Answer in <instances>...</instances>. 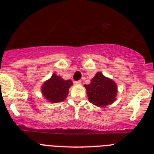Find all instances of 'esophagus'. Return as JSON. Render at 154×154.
Wrapping results in <instances>:
<instances>
[{
    "label": "esophagus",
    "mask_w": 154,
    "mask_h": 154,
    "mask_svg": "<svg viewBox=\"0 0 154 154\" xmlns=\"http://www.w3.org/2000/svg\"><path fill=\"white\" fill-rule=\"evenodd\" d=\"M82 83L81 80H79V81H74L75 85H80Z\"/></svg>",
    "instance_id": "esophagus-1"
}]
</instances>
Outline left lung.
Instances as JSON below:
<instances>
[{
	"label": "left lung",
	"mask_w": 154,
	"mask_h": 154,
	"mask_svg": "<svg viewBox=\"0 0 154 154\" xmlns=\"http://www.w3.org/2000/svg\"><path fill=\"white\" fill-rule=\"evenodd\" d=\"M87 96L92 104L104 107L116 100L117 86L112 80L97 72L91 80V83L85 85Z\"/></svg>",
	"instance_id": "1"
}]
</instances>
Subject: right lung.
<instances>
[{
    "label": "right lung",
    "instance_id": "1",
    "mask_svg": "<svg viewBox=\"0 0 154 154\" xmlns=\"http://www.w3.org/2000/svg\"><path fill=\"white\" fill-rule=\"evenodd\" d=\"M72 85L71 80H64L56 74L52 75L49 80L43 84L42 92L46 99L55 103L64 101L69 93V89Z\"/></svg>",
    "mask_w": 154,
    "mask_h": 154
}]
</instances>
